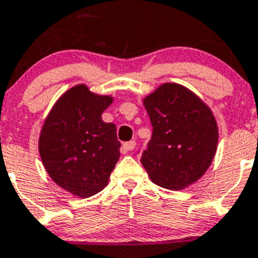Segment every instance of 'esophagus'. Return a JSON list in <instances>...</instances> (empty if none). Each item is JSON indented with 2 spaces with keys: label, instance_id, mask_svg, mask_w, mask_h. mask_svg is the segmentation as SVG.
Returning <instances> with one entry per match:
<instances>
[{
  "label": "esophagus",
  "instance_id": "1",
  "mask_svg": "<svg viewBox=\"0 0 258 258\" xmlns=\"http://www.w3.org/2000/svg\"><path fill=\"white\" fill-rule=\"evenodd\" d=\"M136 147V142L135 140H131V142H127L122 145V152L123 153H126V152L132 151V149H135Z\"/></svg>",
  "mask_w": 258,
  "mask_h": 258
}]
</instances>
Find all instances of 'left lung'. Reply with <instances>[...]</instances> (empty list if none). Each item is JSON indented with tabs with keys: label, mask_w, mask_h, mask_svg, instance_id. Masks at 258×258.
<instances>
[{
	"label": "left lung",
	"mask_w": 258,
	"mask_h": 258,
	"mask_svg": "<svg viewBox=\"0 0 258 258\" xmlns=\"http://www.w3.org/2000/svg\"><path fill=\"white\" fill-rule=\"evenodd\" d=\"M152 139L143 152L144 169L153 183L179 191L209 169L218 143L212 110L194 92L166 83L144 98Z\"/></svg>",
	"instance_id": "obj_1"
}]
</instances>
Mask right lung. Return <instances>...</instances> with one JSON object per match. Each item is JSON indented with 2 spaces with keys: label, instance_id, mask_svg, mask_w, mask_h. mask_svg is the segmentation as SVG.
<instances>
[{
  "label": "right lung",
  "instance_id": "obj_1",
  "mask_svg": "<svg viewBox=\"0 0 258 258\" xmlns=\"http://www.w3.org/2000/svg\"><path fill=\"white\" fill-rule=\"evenodd\" d=\"M111 102L113 97L83 84L73 87L55 102L40 134L39 152L50 178L82 199L104 189L119 160L115 124L101 119Z\"/></svg>",
  "mask_w": 258,
  "mask_h": 258
}]
</instances>
